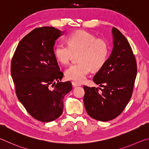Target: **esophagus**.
Listing matches in <instances>:
<instances>
[{
	"label": "esophagus",
	"instance_id": "obj_1",
	"mask_svg": "<svg viewBox=\"0 0 149 149\" xmlns=\"http://www.w3.org/2000/svg\"><path fill=\"white\" fill-rule=\"evenodd\" d=\"M72 85L73 87H77V86H80V84H78V83L75 82H72Z\"/></svg>",
	"mask_w": 149,
	"mask_h": 149
}]
</instances>
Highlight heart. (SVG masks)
<instances>
[{
	"instance_id": "b5f03b06",
	"label": "heart",
	"mask_w": 149,
	"mask_h": 149,
	"mask_svg": "<svg viewBox=\"0 0 149 149\" xmlns=\"http://www.w3.org/2000/svg\"><path fill=\"white\" fill-rule=\"evenodd\" d=\"M68 45L58 43L54 48L57 61L66 65L71 61L74 54L78 55L79 63L72 65L65 71V77L70 80L81 82L85 80L91 70L100 69L105 64L109 54L107 42L97 38L86 31H77L67 38Z\"/></svg>"
}]
</instances>
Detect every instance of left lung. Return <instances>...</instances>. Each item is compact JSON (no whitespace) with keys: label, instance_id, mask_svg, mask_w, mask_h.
<instances>
[{"label":"left lung","instance_id":"1","mask_svg":"<svg viewBox=\"0 0 149 149\" xmlns=\"http://www.w3.org/2000/svg\"><path fill=\"white\" fill-rule=\"evenodd\" d=\"M112 33L113 48L110 57L93 79L103 88L84 86L87 113L103 122L116 118L124 111L131 99L137 70L128 41L116 28L113 27Z\"/></svg>","mask_w":149,"mask_h":149}]
</instances>
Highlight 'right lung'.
Wrapping results in <instances>:
<instances>
[{"label": "right lung", "instance_id": "obj_1", "mask_svg": "<svg viewBox=\"0 0 149 149\" xmlns=\"http://www.w3.org/2000/svg\"><path fill=\"white\" fill-rule=\"evenodd\" d=\"M62 35L52 27L36 28L21 40L12 59L18 100L40 122L54 121L61 115L65 95L72 90L70 82H60L63 73L54 52L56 40Z\"/></svg>", "mask_w": 149, "mask_h": 149}]
</instances>
